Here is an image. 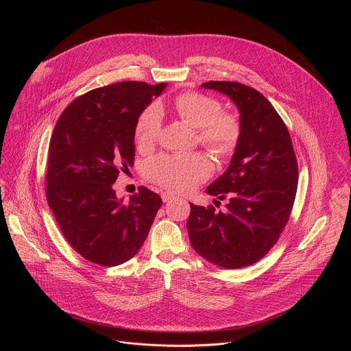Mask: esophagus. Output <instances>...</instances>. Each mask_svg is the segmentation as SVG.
<instances>
[{
	"mask_svg": "<svg viewBox=\"0 0 351 351\" xmlns=\"http://www.w3.org/2000/svg\"><path fill=\"white\" fill-rule=\"evenodd\" d=\"M161 198H162L164 203H168V202H171L172 198H175V195L172 193H169V191H162L161 193Z\"/></svg>",
	"mask_w": 351,
	"mask_h": 351,
	"instance_id": "34e87169",
	"label": "esophagus"
}]
</instances>
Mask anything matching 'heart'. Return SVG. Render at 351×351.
<instances>
[{"label":"heart","mask_w":351,"mask_h":351,"mask_svg":"<svg viewBox=\"0 0 351 351\" xmlns=\"http://www.w3.org/2000/svg\"><path fill=\"white\" fill-rule=\"evenodd\" d=\"M175 108L178 115L198 128V140L217 156L232 153L240 137V121L236 115L222 112L219 99L208 94L187 91L180 94ZM164 121L158 103L145 107L137 118L134 136L140 147H152L161 132ZM214 167L204 154H161L149 160L145 172L149 179L173 191H190L213 175Z\"/></svg>","instance_id":"heart-1"}]
</instances>
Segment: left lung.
<instances>
[{"label": "left lung", "mask_w": 351, "mask_h": 351, "mask_svg": "<svg viewBox=\"0 0 351 351\" xmlns=\"http://www.w3.org/2000/svg\"><path fill=\"white\" fill-rule=\"evenodd\" d=\"M202 87L232 99L241 130L228 169L207 187L210 195L228 198L226 211L190 204L187 232L207 261L243 268L267 256L286 226L297 191V160L285 122L260 91L237 82Z\"/></svg>", "instance_id": "1"}]
</instances>
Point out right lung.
<instances>
[{"label": "right lung", "mask_w": 351, "mask_h": 351, "mask_svg": "<svg viewBox=\"0 0 351 351\" xmlns=\"http://www.w3.org/2000/svg\"><path fill=\"white\" fill-rule=\"evenodd\" d=\"M165 87L121 82L94 88L73 99L54 128L47 202L68 243L87 261L115 267L134 257L162 204L143 186L123 202L112 184L133 165L138 115Z\"/></svg>", "instance_id": "1"}]
</instances>
